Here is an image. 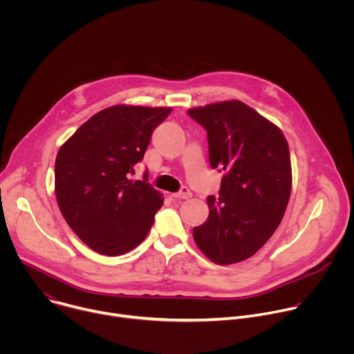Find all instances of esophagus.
<instances>
[{
	"mask_svg": "<svg viewBox=\"0 0 354 354\" xmlns=\"http://www.w3.org/2000/svg\"><path fill=\"white\" fill-rule=\"evenodd\" d=\"M172 197L174 198H189V197H192V192L187 187H182L179 192L172 193Z\"/></svg>",
	"mask_w": 354,
	"mask_h": 354,
	"instance_id": "esophagus-1",
	"label": "esophagus"
}]
</instances>
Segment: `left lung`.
<instances>
[{
    "label": "left lung",
    "instance_id": "1",
    "mask_svg": "<svg viewBox=\"0 0 354 354\" xmlns=\"http://www.w3.org/2000/svg\"><path fill=\"white\" fill-rule=\"evenodd\" d=\"M207 131L213 169L224 171L209 218L193 228L200 250L217 265L242 262L273 235L291 193L290 151L281 130L241 100L187 111Z\"/></svg>",
    "mask_w": 354,
    "mask_h": 354
}]
</instances>
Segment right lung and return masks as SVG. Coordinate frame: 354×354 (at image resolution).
I'll return each mask as SVG.
<instances>
[{
	"instance_id": "add662e5",
	"label": "right lung",
	"mask_w": 354,
	"mask_h": 354,
	"mask_svg": "<svg viewBox=\"0 0 354 354\" xmlns=\"http://www.w3.org/2000/svg\"><path fill=\"white\" fill-rule=\"evenodd\" d=\"M171 108L116 105L86 120L59 149L55 189L63 217L92 250L119 257L154 224L162 194L129 179Z\"/></svg>"
}]
</instances>
